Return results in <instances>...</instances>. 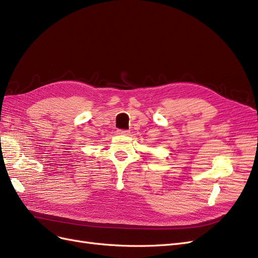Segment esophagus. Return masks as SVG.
<instances>
[{
	"label": "esophagus",
	"mask_w": 258,
	"mask_h": 258,
	"mask_svg": "<svg viewBox=\"0 0 258 258\" xmlns=\"http://www.w3.org/2000/svg\"><path fill=\"white\" fill-rule=\"evenodd\" d=\"M117 132H118V135H123V136H128L130 134L129 130H122V129L117 130Z\"/></svg>",
	"instance_id": "1"
}]
</instances>
